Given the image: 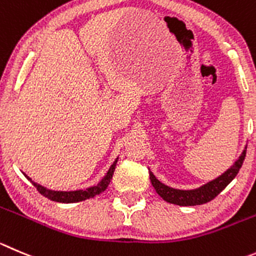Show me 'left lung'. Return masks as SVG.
Listing matches in <instances>:
<instances>
[{"instance_id":"obj_1","label":"left lung","mask_w":256,"mask_h":256,"mask_svg":"<svg viewBox=\"0 0 256 256\" xmlns=\"http://www.w3.org/2000/svg\"><path fill=\"white\" fill-rule=\"evenodd\" d=\"M245 155H246V150H244L241 156L238 159V162H236L228 170H226L225 173L222 174V176H220L218 178L214 179V180L202 186V187L197 188V190H174V188H170L168 187V186L159 182L152 172L149 173L150 180H152V187L155 188L158 194L164 200L169 202V204H178V206H197V204H204L214 200L216 196H218V193L221 192L224 188H226V186L235 178L236 174L240 170L241 166H242Z\"/></svg>"}]
</instances>
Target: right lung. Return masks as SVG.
<instances>
[{
	"instance_id": "1",
	"label": "right lung",
	"mask_w": 256,
	"mask_h": 256,
	"mask_svg": "<svg viewBox=\"0 0 256 256\" xmlns=\"http://www.w3.org/2000/svg\"><path fill=\"white\" fill-rule=\"evenodd\" d=\"M116 163H117V159L114 160V163L111 166L110 170L107 172L106 176L102 179L98 184L94 186V187L88 188V190H74V192H58V190H46V188H44L42 186L38 184V183L32 182V180H31L28 176H26V178L32 182V184H34V187L36 188L38 192L42 193L44 197L49 198L50 200L62 202V204H73V202H80V200H90V198H93L94 196L101 194V193L104 192L107 187H108L110 182H111L114 168H116Z\"/></svg>"
}]
</instances>
